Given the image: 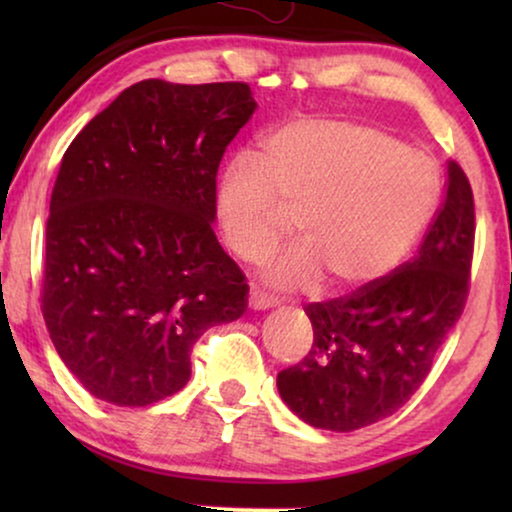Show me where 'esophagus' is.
Returning <instances> with one entry per match:
<instances>
[{
    "instance_id": "34e87169",
    "label": "esophagus",
    "mask_w": 512,
    "mask_h": 512,
    "mask_svg": "<svg viewBox=\"0 0 512 512\" xmlns=\"http://www.w3.org/2000/svg\"><path fill=\"white\" fill-rule=\"evenodd\" d=\"M249 307H251V310H270V307H275V300L268 298L265 293H261L258 289H251Z\"/></svg>"
}]
</instances>
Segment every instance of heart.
Listing matches in <instances>:
<instances>
[{
	"instance_id": "obj_1",
	"label": "heart",
	"mask_w": 512,
	"mask_h": 512,
	"mask_svg": "<svg viewBox=\"0 0 512 512\" xmlns=\"http://www.w3.org/2000/svg\"><path fill=\"white\" fill-rule=\"evenodd\" d=\"M438 200L436 163L403 139L356 118L298 116L223 167L214 221L230 254L256 261L293 216L300 244L270 258L265 279L279 289L324 279L326 291L352 293L408 256Z\"/></svg>"
}]
</instances>
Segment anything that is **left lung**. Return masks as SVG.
<instances>
[{"label":"left lung","instance_id":"1","mask_svg":"<svg viewBox=\"0 0 512 512\" xmlns=\"http://www.w3.org/2000/svg\"><path fill=\"white\" fill-rule=\"evenodd\" d=\"M473 240L471 184L450 160L445 200L417 256L366 289L305 307L310 352L277 375L293 415L347 433L403 408L464 312Z\"/></svg>","mask_w":512,"mask_h":512}]
</instances>
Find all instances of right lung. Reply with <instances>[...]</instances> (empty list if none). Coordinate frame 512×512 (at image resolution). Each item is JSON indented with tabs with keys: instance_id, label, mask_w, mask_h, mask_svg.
<instances>
[{
	"instance_id": "add662e5",
	"label": "right lung",
	"mask_w": 512,
	"mask_h": 512,
	"mask_svg": "<svg viewBox=\"0 0 512 512\" xmlns=\"http://www.w3.org/2000/svg\"><path fill=\"white\" fill-rule=\"evenodd\" d=\"M254 111L247 83L146 79L62 156L41 312L100 401L144 408L177 394L200 335L247 310V277L212 223L221 158Z\"/></svg>"
}]
</instances>
